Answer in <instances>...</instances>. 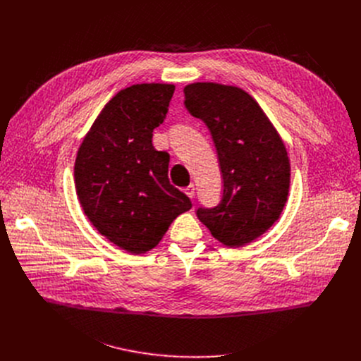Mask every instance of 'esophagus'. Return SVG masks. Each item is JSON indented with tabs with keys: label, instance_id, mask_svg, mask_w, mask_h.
<instances>
[{
	"label": "esophagus",
	"instance_id": "esophagus-1",
	"mask_svg": "<svg viewBox=\"0 0 361 361\" xmlns=\"http://www.w3.org/2000/svg\"><path fill=\"white\" fill-rule=\"evenodd\" d=\"M184 192H185L190 198H192V197H194V192H195V185H194V184L187 185V187L184 188Z\"/></svg>",
	"mask_w": 361,
	"mask_h": 361
}]
</instances>
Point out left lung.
<instances>
[{"label": "left lung", "mask_w": 361, "mask_h": 361, "mask_svg": "<svg viewBox=\"0 0 361 361\" xmlns=\"http://www.w3.org/2000/svg\"><path fill=\"white\" fill-rule=\"evenodd\" d=\"M184 97L187 111L210 130L224 184L216 207L201 205L195 214L220 243L244 245L266 233L284 209L290 187L286 147L241 88L195 82L184 88Z\"/></svg>", "instance_id": "8db88e82"}]
</instances>
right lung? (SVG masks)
Returning <instances> with one entry per match:
<instances>
[{
	"label": "right lung",
	"instance_id": "add662e5",
	"mask_svg": "<svg viewBox=\"0 0 361 361\" xmlns=\"http://www.w3.org/2000/svg\"><path fill=\"white\" fill-rule=\"evenodd\" d=\"M176 87L137 84L102 109L77 152L74 177L81 207L92 226L133 254L156 247L170 224L191 209L170 184V154L152 147Z\"/></svg>",
	"mask_w": 361,
	"mask_h": 361
}]
</instances>
